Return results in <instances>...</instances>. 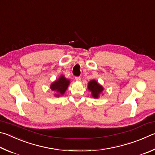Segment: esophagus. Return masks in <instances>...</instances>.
<instances>
[{
    "label": "esophagus",
    "mask_w": 155,
    "mask_h": 155,
    "mask_svg": "<svg viewBox=\"0 0 155 155\" xmlns=\"http://www.w3.org/2000/svg\"><path fill=\"white\" fill-rule=\"evenodd\" d=\"M75 80L77 81H81V77H76Z\"/></svg>",
    "instance_id": "34e87169"
}]
</instances>
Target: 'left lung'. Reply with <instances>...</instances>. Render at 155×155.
Returning a JSON list of instances; mask_svg holds the SVG:
<instances>
[{
    "instance_id": "1",
    "label": "left lung",
    "mask_w": 155,
    "mask_h": 155,
    "mask_svg": "<svg viewBox=\"0 0 155 155\" xmlns=\"http://www.w3.org/2000/svg\"><path fill=\"white\" fill-rule=\"evenodd\" d=\"M88 89L90 91H91L92 96L95 98H97L99 97L100 94L103 91V87L99 85L96 81L93 80L91 81L88 83Z\"/></svg>"
}]
</instances>
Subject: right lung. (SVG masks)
I'll list each match as a JSON object with an SVG mask.
<instances>
[{
	"instance_id": "1",
	"label": "right lung",
	"mask_w": 155,
	"mask_h": 155,
	"mask_svg": "<svg viewBox=\"0 0 155 155\" xmlns=\"http://www.w3.org/2000/svg\"><path fill=\"white\" fill-rule=\"evenodd\" d=\"M70 83V81L66 79L64 76H61L58 81H55L51 85V89L52 91H54L59 93V94H55V96H59L60 95H63L66 91Z\"/></svg>"
}]
</instances>
